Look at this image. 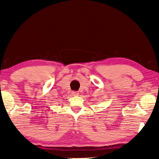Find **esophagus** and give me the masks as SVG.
Here are the masks:
<instances>
[{
    "instance_id": "esophagus-1",
    "label": "esophagus",
    "mask_w": 159,
    "mask_h": 159,
    "mask_svg": "<svg viewBox=\"0 0 159 159\" xmlns=\"http://www.w3.org/2000/svg\"><path fill=\"white\" fill-rule=\"evenodd\" d=\"M72 94L73 96H79V93L78 92H72Z\"/></svg>"
}]
</instances>
